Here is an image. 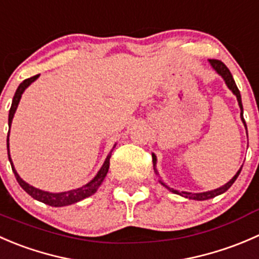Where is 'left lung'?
Returning <instances> with one entry per match:
<instances>
[{
	"mask_svg": "<svg viewBox=\"0 0 259 259\" xmlns=\"http://www.w3.org/2000/svg\"><path fill=\"white\" fill-rule=\"evenodd\" d=\"M209 63H210V65L213 66L214 70H215L217 73L219 74V75L222 76L223 79H224V81H225V84H227V85H228V88H229L230 91L233 92V94H234V96L237 97L238 104H239V108H240V118H242L243 123H244L245 130H247V124H245L244 118H243V106H242V98H240L239 89H238L237 84H235V81H234V79H233L232 74H230L229 69H228L227 66H225L224 63H222V61H220V60H217V59H209ZM156 161H157V160H156L155 153H152V162H153V167H155V171H156ZM242 167H243V166H242ZM242 167H240L239 170H238V172L235 174L234 176H233L232 180L228 181V183L225 184V185L220 186V188L215 189V190L205 191V193H195V194H193V193H188V191H178V190H175V189H172V188H170V186L166 185V184L163 183V181L160 180V183L162 184V185L165 186V188H167L168 190L171 191V193H175V194H178V195L184 196V198L193 199V200H208V199L215 198V196L220 195V194L225 193V191H227L228 189H229L230 186H232L233 184H234V181L237 180V178H238V176H239L240 171H242ZM156 174H157V171H156Z\"/></svg>",
	"mask_w": 259,
	"mask_h": 259,
	"instance_id": "obj_1",
	"label": "left lung"
}]
</instances>
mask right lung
I'll use <instances>...</instances> for the list:
<instances>
[{"instance_id":"1","label":"right lung","mask_w":259,"mask_h":259,"mask_svg":"<svg viewBox=\"0 0 259 259\" xmlns=\"http://www.w3.org/2000/svg\"><path fill=\"white\" fill-rule=\"evenodd\" d=\"M37 78H39V74H37V75H35V76H31V78H29V79H25V80L22 81L21 84H20L19 88H17L16 93H15V96H14V99H12L11 108H10L9 127H11L12 118H14L15 112H16L17 106H19L20 99H21L22 93H24L25 89H26L27 87H29L30 84L32 83V81L36 80ZM9 136H10V131H9V135H7V155H9L10 163H11L12 171H14L15 178H16L17 183L20 184V186H21V188L24 189V190L26 191V193L29 194L30 196H32V198L36 199V200L41 201V203H44V204H48V205H50V206H66V205H71V204H75V203H78V201L83 200V199L88 198V196L93 195V194L96 193L97 190H98V188H99V186H101V184L103 183L104 178H106V176H107V172H108L109 158H111L112 151H111V152H109V155L107 156L106 161H104V163H103V166H102L101 170L98 171V174H97V175L94 176L93 180H91L88 184H85V185H84V186H81V188L74 189V190L64 191V193H49V191L40 190V189H36V188H34V186L29 185V184H27V183H25V181L22 180V179L19 176L17 171L15 170L14 163H12L11 157H10Z\"/></svg>"}]
</instances>
